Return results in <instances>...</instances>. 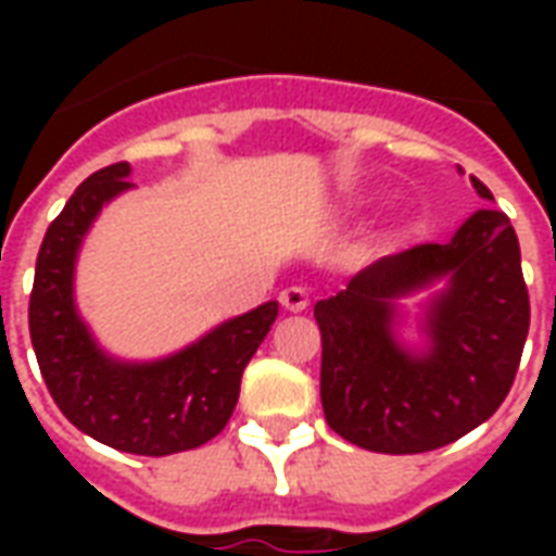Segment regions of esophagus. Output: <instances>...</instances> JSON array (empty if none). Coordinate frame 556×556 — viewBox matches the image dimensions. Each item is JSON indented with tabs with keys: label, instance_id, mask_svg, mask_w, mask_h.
<instances>
[{
	"label": "esophagus",
	"instance_id": "1",
	"mask_svg": "<svg viewBox=\"0 0 556 556\" xmlns=\"http://www.w3.org/2000/svg\"><path fill=\"white\" fill-rule=\"evenodd\" d=\"M279 303H282L289 313H303V309H309V291L298 289V286L282 289L279 291Z\"/></svg>",
	"mask_w": 556,
	"mask_h": 556
}]
</instances>
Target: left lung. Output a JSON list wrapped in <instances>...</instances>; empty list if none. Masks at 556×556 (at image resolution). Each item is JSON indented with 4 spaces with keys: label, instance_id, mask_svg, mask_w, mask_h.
Returning a JSON list of instances; mask_svg holds the SVG:
<instances>
[{
    "label": "left lung",
    "instance_id": "obj_1",
    "mask_svg": "<svg viewBox=\"0 0 556 556\" xmlns=\"http://www.w3.org/2000/svg\"><path fill=\"white\" fill-rule=\"evenodd\" d=\"M315 321L330 429L387 455L458 441L501 408L525 351L530 301L513 223L479 207L446 243L363 267L315 303Z\"/></svg>",
    "mask_w": 556,
    "mask_h": 556
}]
</instances>
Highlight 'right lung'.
Instances as JSON below:
<instances>
[{
    "mask_svg": "<svg viewBox=\"0 0 556 556\" xmlns=\"http://www.w3.org/2000/svg\"><path fill=\"white\" fill-rule=\"evenodd\" d=\"M127 178L130 163L98 169L50 223L31 286V349L50 396L79 431L122 453H187L226 429L243 369L277 321L279 303L226 318L154 361L103 349L77 306V258L103 207L134 190Z\"/></svg>",
    "mask_w": 556,
    "mask_h": 556,
    "instance_id": "obj_1",
    "label": "right lung"
}]
</instances>
